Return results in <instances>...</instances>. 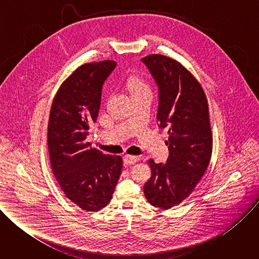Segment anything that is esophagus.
<instances>
[{
  "label": "esophagus",
  "instance_id": "34e87169",
  "mask_svg": "<svg viewBox=\"0 0 259 259\" xmlns=\"http://www.w3.org/2000/svg\"><path fill=\"white\" fill-rule=\"evenodd\" d=\"M123 161L126 165H133L137 162V157L135 156H130V155H125L123 157Z\"/></svg>",
  "mask_w": 259,
  "mask_h": 259
}]
</instances>
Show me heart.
<instances>
[{
	"instance_id": "heart-1",
	"label": "heart",
	"mask_w": 259,
	"mask_h": 259,
	"mask_svg": "<svg viewBox=\"0 0 259 259\" xmlns=\"http://www.w3.org/2000/svg\"><path fill=\"white\" fill-rule=\"evenodd\" d=\"M128 87L132 94L141 93V92H150V87L147 84L138 77H131L128 81Z\"/></svg>"
}]
</instances>
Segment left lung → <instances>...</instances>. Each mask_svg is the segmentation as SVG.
Returning <instances> with one entry per match:
<instances>
[{
    "label": "left lung",
    "instance_id": "obj_1",
    "mask_svg": "<svg viewBox=\"0 0 259 259\" xmlns=\"http://www.w3.org/2000/svg\"><path fill=\"white\" fill-rule=\"evenodd\" d=\"M141 61L158 87V125L169 128L167 162L149 161L152 177L143 192L151 205L170 209L194 192L209 165L212 132L207 98L199 82L176 60L153 54Z\"/></svg>",
    "mask_w": 259,
    "mask_h": 259
}]
</instances>
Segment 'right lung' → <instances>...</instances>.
I'll list each match as a JSON object with an SVG mask.
<instances>
[{"label":"right lung","mask_w":259,"mask_h":259,"mask_svg":"<svg viewBox=\"0 0 259 259\" xmlns=\"http://www.w3.org/2000/svg\"><path fill=\"white\" fill-rule=\"evenodd\" d=\"M117 62L87 63L58 89L50 110L48 150L53 175L65 196L80 208L97 211L112 199L123 160L104 155L86 141L96 122L102 86Z\"/></svg>","instance_id":"add662e5"}]
</instances>
